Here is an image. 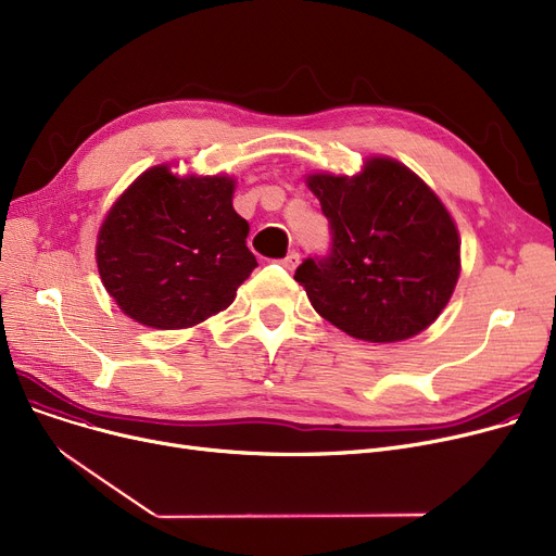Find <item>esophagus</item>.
Segmentation results:
<instances>
[{"label":"esophagus","instance_id":"obj_1","mask_svg":"<svg viewBox=\"0 0 556 556\" xmlns=\"http://www.w3.org/2000/svg\"><path fill=\"white\" fill-rule=\"evenodd\" d=\"M281 266H283L286 270L293 273V270L300 266V252H288V254L283 256V261H281Z\"/></svg>","mask_w":556,"mask_h":556}]
</instances>
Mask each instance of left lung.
Segmentation results:
<instances>
[{
	"mask_svg": "<svg viewBox=\"0 0 556 556\" xmlns=\"http://www.w3.org/2000/svg\"><path fill=\"white\" fill-rule=\"evenodd\" d=\"M333 231L331 256L295 273L327 323L365 342H401L442 315L459 279V231L419 175L369 155L354 175H306Z\"/></svg>",
	"mask_w": 556,
	"mask_h": 556,
	"instance_id": "obj_1",
	"label": "left lung"
}]
</instances>
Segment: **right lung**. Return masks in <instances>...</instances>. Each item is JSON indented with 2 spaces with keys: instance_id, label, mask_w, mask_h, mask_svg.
I'll return each instance as SVG.
<instances>
[{
  "instance_id": "right-lung-1",
  "label": "right lung",
  "mask_w": 556,
  "mask_h": 556,
  "mask_svg": "<svg viewBox=\"0 0 556 556\" xmlns=\"http://www.w3.org/2000/svg\"><path fill=\"white\" fill-rule=\"evenodd\" d=\"M146 168L108 210L97 268L110 298L151 329H189L225 311L256 268L237 178Z\"/></svg>"
}]
</instances>
